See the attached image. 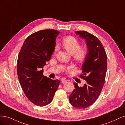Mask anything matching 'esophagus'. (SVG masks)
Instances as JSON below:
<instances>
[{
    "label": "esophagus",
    "mask_w": 125,
    "mask_h": 125,
    "mask_svg": "<svg viewBox=\"0 0 125 125\" xmlns=\"http://www.w3.org/2000/svg\"><path fill=\"white\" fill-rule=\"evenodd\" d=\"M67 82V80L65 79H62V83L63 84H65Z\"/></svg>",
    "instance_id": "1"
}]
</instances>
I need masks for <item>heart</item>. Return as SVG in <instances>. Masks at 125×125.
<instances>
[{"label":"heart","mask_w":125,"mask_h":125,"mask_svg":"<svg viewBox=\"0 0 125 125\" xmlns=\"http://www.w3.org/2000/svg\"><path fill=\"white\" fill-rule=\"evenodd\" d=\"M63 47L72 54L75 61L81 62L83 60L88 54V49L84 45H80L77 39L73 36H68L62 42Z\"/></svg>","instance_id":"heart-1"}]
</instances>
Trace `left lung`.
Returning <instances> with one entry per match:
<instances>
[{
  "label": "left lung",
  "mask_w": 125,
  "mask_h": 125,
  "mask_svg": "<svg viewBox=\"0 0 125 125\" xmlns=\"http://www.w3.org/2000/svg\"><path fill=\"white\" fill-rule=\"evenodd\" d=\"M75 33L85 40L88 47L80 75L86 83L79 87L74 82L75 89L69 96L71 104L80 109L89 107L99 96L105 82L107 62L104 48L96 36L84 31Z\"/></svg>",
  "instance_id": "obj_1"
}]
</instances>
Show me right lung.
Listing matches in <instances>:
<instances>
[{
    "mask_svg": "<svg viewBox=\"0 0 125 125\" xmlns=\"http://www.w3.org/2000/svg\"><path fill=\"white\" fill-rule=\"evenodd\" d=\"M60 32L55 30H41L26 39L17 61V74L28 99L39 106L51 103L60 83L43 75V67L50 60L55 50L56 37Z\"/></svg>",
    "mask_w": 125,
    "mask_h": 125,
    "instance_id": "obj_1",
    "label": "right lung"
}]
</instances>
